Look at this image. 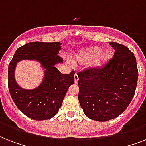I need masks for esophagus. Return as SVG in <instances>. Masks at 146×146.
Masks as SVG:
<instances>
[{"mask_svg":"<svg viewBox=\"0 0 146 146\" xmlns=\"http://www.w3.org/2000/svg\"><path fill=\"white\" fill-rule=\"evenodd\" d=\"M78 80H79V76L76 73H75V75H74V82L75 83H77Z\"/></svg>","mask_w":146,"mask_h":146,"instance_id":"1","label":"esophagus"}]
</instances>
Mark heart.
<instances>
[{"mask_svg":"<svg viewBox=\"0 0 146 146\" xmlns=\"http://www.w3.org/2000/svg\"><path fill=\"white\" fill-rule=\"evenodd\" d=\"M72 60L78 64H85L91 60L89 66L92 68H99L109 60L108 51L102 50L99 47H89L76 52L72 56Z\"/></svg>","mask_w":146,"mask_h":146,"instance_id":"1","label":"heart"}]
</instances>
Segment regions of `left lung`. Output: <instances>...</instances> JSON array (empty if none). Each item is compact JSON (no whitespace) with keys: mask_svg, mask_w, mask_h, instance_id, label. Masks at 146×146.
Listing matches in <instances>:
<instances>
[{"mask_svg":"<svg viewBox=\"0 0 146 146\" xmlns=\"http://www.w3.org/2000/svg\"><path fill=\"white\" fill-rule=\"evenodd\" d=\"M109 44L115 51L106 65L77 74L80 106L86 117L100 122L117 117L127 108L138 80L133 53L123 44Z\"/></svg>","mask_w":146,"mask_h":146,"instance_id":"8db88e82","label":"left lung"}]
</instances>
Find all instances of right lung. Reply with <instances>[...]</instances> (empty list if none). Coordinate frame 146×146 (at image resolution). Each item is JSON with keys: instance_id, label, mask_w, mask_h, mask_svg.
Wrapping results in <instances>:
<instances>
[{"instance_id": "add662e5", "label": "right lung", "mask_w": 146, "mask_h": 146, "mask_svg": "<svg viewBox=\"0 0 146 146\" xmlns=\"http://www.w3.org/2000/svg\"><path fill=\"white\" fill-rule=\"evenodd\" d=\"M60 42H30L15 52L8 67V88L17 107L28 117L35 120H48L54 117L61 107L66 92L74 84V74H63L55 65L63 63L57 54L61 49ZM23 59L36 60L44 69L42 83L35 89H23L15 80V69Z\"/></svg>"}]
</instances>
